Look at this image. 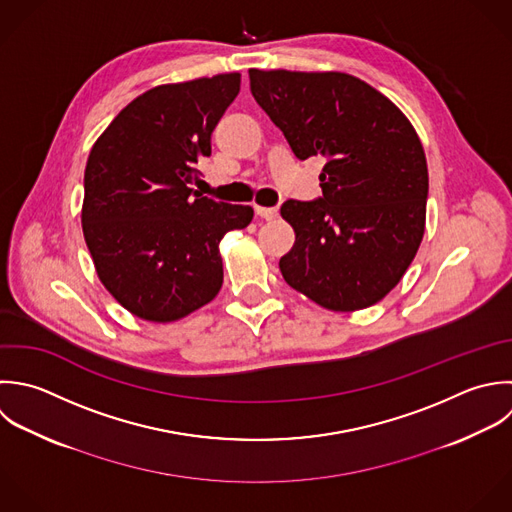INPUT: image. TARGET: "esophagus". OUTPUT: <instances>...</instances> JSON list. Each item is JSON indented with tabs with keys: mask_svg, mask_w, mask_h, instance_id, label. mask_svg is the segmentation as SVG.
Segmentation results:
<instances>
[{
	"mask_svg": "<svg viewBox=\"0 0 512 512\" xmlns=\"http://www.w3.org/2000/svg\"><path fill=\"white\" fill-rule=\"evenodd\" d=\"M255 215L261 217V219L271 221V219H275V217L279 215V211H277V207H261V205H255Z\"/></svg>",
	"mask_w": 512,
	"mask_h": 512,
	"instance_id": "1",
	"label": "esophagus"
}]
</instances>
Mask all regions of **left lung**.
Returning <instances> with one entry per match:
<instances>
[{
	"instance_id": "8db88e82",
	"label": "left lung",
	"mask_w": 512,
	"mask_h": 512,
	"mask_svg": "<svg viewBox=\"0 0 512 512\" xmlns=\"http://www.w3.org/2000/svg\"><path fill=\"white\" fill-rule=\"evenodd\" d=\"M251 93L299 159L323 155V195L289 199L295 245L283 279L331 311L379 303L405 275L425 233L429 171L403 111L349 73L249 69Z\"/></svg>"
}]
</instances>
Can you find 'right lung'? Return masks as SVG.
Listing matches in <instances>:
<instances>
[{
  "label": "right lung",
  "instance_id": "add662e5",
  "mask_svg": "<svg viewBox=\"0 0 512 512\" xmlns=\"http://www.w3.org/2000/svg\"><path fill=\"white\" fill-rule=\"evenodd\" d=\"M239 85V73L157 85L91 147L83 237L105 289L145 321L171 323L213 301L223 285L219 243L253 219L247 205L191 189Z\"/></svg>",
  "mask_w": 512,
  "mask_h": 512
}]
</instances>
